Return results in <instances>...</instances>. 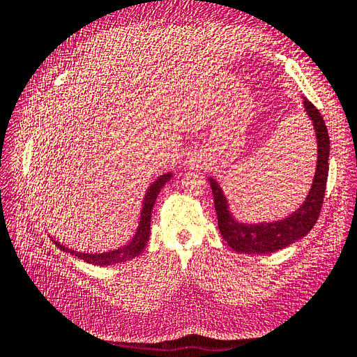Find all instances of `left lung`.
<instances>
[{"instance_id":"left-lung-1","label":"left lung","mask_w":357,"mask_h":357,"mask_svg":"<svg viewBox=\"0 0 357 357\" xmlns=\"http://www.w3.org/2000/svg\"><path fill=\"white\" fill-rule=\"evenodd\" d=\"M310 119L313 121L317 139V165L305 202L285 219L265 224H242L234 221L229 211L225 196L215 179H210L213 192L215 208L218 215V227L224 241H227L234 252L239 253H273L293 244L313 229L319 218L325 187L328 178L330 138L325 121L314 105L308 100L304 101Z\"/></svg>"}]
</instances>
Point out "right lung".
Listing matches in <instances>:
<instances>
[{
	"mask_svg": "<svg viewBox=\"0 0 357 357\" xmlns=\"http://www.w3.org/2000/svg\"><path fill=\"white\" fill-rule=\"evenodd\" d=\"M170 178H172V173L162 174V176H159L155 183L149 187L146 198H144V206H142V211H141V221L138 225V231H136L132 241L128 242L126 247H121L118 250H113V252H107V253L89 255V253L75 252V250L67 248V247L59 244V242H56L55 239H52V241L55 242V245L61 248L63 252L77 256V257H79V259H82L87 264H92V265H102V267H107V265L133 259L135 256H138L142 252L144 247H146V244H147L149 236H150V218H151V210H153V204L156 201L158 193L161 192V188L165 185V183Z\"/></svg>",
	"mask_w": 357,
	"mask_h": 357,
	"instance_id": "1",
	"label": "right lung"
}]
</instances>
